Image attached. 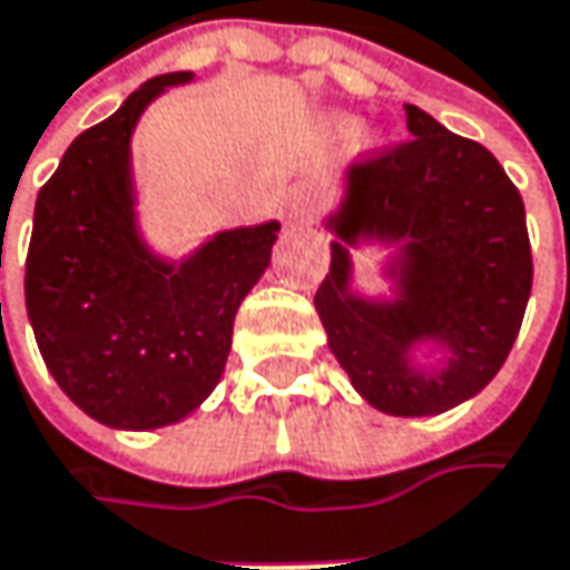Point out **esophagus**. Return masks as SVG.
I'll return each instance as SVG.
<instances>
[{"label": "esophagus", "mask_w": 570, "mask_h": 570, "mask_svg": "<svg viewBox=\"0 0 570 570\" xmlns=\"http://www.w3.org/2000/svg\"><path fill=\"white\" fill-rule=\"evenodd\" d=\"M285 213H288V219H292V223H302V219L312 213V199H308L305 193H295V196H288V199H285Z\"/></svg>", "instance_id": "obj_1"}]
</instances>
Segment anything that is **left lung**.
I'll return each instance as SVG.
<instances>
[{
    "mask_svg": "<svg viewBox=\"0 0 570 570\" xmlns=\"http://www.w3.org/2000/svg\"><path fill=\"white\" fill-rule=\"evenodd\" d=\"M410 137L357 160L327 216L331 272L315 292L331 354L354 391L391 416H433L482 391L505 364L532 295L525 203L475 140L403 105ZM400 245L393 303L350 292V246ZM451 351L420 372L416 343Z\"/></svg>",
    "mask_w": 570,
    "mask_h": 570,
    "instance_id": "left-lung-1",
    "label": "left lung"
}]
</instances>
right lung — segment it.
<instances>
[{"label":"right lung","mask_w":570,"mask_h":570,"mask_svg":"<svg viewBox=\"0 0 570 570\" xmlns=\"http://www.w3.org/2000/svg\"><path fill=\"white\" fill-rule=\"evenodd\" d=\"M189 78H150L78 134L36 199L26 308L38 351L58 387L114 430L177 423L213 393L236 312L278 239V223L229 229L179 265L144 246L130 134L144 107Z\"/></svg>","instance_id":"add662e5"}]
</instances>
